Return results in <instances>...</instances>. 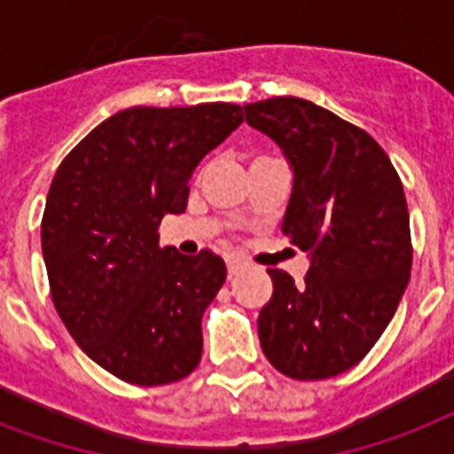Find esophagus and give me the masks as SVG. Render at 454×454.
I'll list each match as a JSON object with an SVG mask.
<instances>
[{
  "mask_svg": "<svg viewBox=\"0 0 454 454\" xmlns=\"http://www.w3.org/2000/svg\"><path fill=\"white\" fill-rule=\"evenodd\" d=\"M226 266H228V278H233L238 276L240 270L247 269V262H242V259H238V256H228Z\"/></svg>",
  "mask_w": 454,
  "mask_h": 454,
  "instance_id": "34e87169",
  "label": "esophagus"
}]
</instances>
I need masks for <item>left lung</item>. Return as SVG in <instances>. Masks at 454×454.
<instances>
[{
    "label": "left lung",
    "mask_w": 454,
    "mask_h": 454,
    "mask_svg": "<svg viewBox=\"0 0 454 454\" xmlns=\"http://www.w3.org/2000/svg\"><path fill=\"white\" fill-rule=\"evenodd\" d=\"M245 120L290 160L283 233L310 252L303 283L269 269L262 348L285 377L330 380L365 358L408 287L412 240L401 176L365 129L316 103L276 96L247 103Z\"/></svg>",
    "instance_id": "8db88e82"
}]
</instances>
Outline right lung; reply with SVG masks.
<instances>
[{
	"instance_id": "obj_1",
	"label": "right lung",
	"mask_w": 454,
	"mask_h": 454,
	"mask_svg": "<svg viewBox=\"0 0 454 454\" xmlns=\"http://www.w3.org/2000/svg\"><path fill=\"white\" fill-rule=\"evenodd\" d=\"M242 122L240 106H137L89 131L56 169L42 252L53 306L82 351L117 380L162 387L202 358V313L226 263L160 247L191 174Z\"/></svg>"
}]
</instances>
